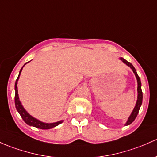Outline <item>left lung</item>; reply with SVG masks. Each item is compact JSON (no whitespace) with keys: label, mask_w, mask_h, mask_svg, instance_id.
Instances as JSON below:
<instances>
[{"label":"left lung","mask_w":157,"mask_h":157,"mask_svg":"<svg viewBox=\"0 0 157 157\" xmlns=\"http://www.w3.org/2000/svg\"><path fill=\"white\" fill-rule=\"evenodd\" d=\"M120 59L123 62V63L126 64L127 66H128V67H129L132 70L133 73L135 74V77H136V79H137V83H138V88H137V91H138V97H137L136 104H135V106L134 109H133L132 112L131 113L130 116L128 117V120H127L126 124H125V126H128V125L131 124V123L135 120V118H136L138 112H139L140 108H141V104H142L143 95H142V91H141V80H140V77H138V74H137L136 70H135L134 66L132 65L130 62H128V61H126V59H123V58L120 57Z\"/></svg>","instance_id":"left-lung-1"}]
</instances>
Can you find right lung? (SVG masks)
<instances>
[{
  "mask_svg": "<svg viewBox=\"0 0 157 157\" xmlns=\"http://www.w3.org/2000/svg\"><path fill=\"white\" fill-rule=\"evenodd\" d=\"M27 63L25 64V65H23V67H24V66ZM23 67L21 68L20 71H19V76H18L17 77V80H16V83H15V105H16V110H17V111L19 112L20 116L22 117V120H24L25 123L26 124L29 125V126L36 127V128H40V129H50V128H54V127L59 126V124L63 123L64 120H60V121L56 122V123H44V122L34 118V117H32L31 115L29 114V113L26 111L25 109L24 108V107L22 106V103H21L20 100H19V94H18L17 83H18V80H19V76H20L21 72H22V71Z\"/></svg>",
  "mask_w": 157,
  "mask_h": 157,
  "instance_id": "right-lung-1",
  "label": "right lung"
}]
</instances>
